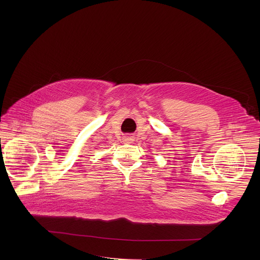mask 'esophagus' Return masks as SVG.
Masks as SVG:
<instances>
[{
  "instance_id": "1",
  "label": "esophagus",
  "mask_w": 260,
  "mask_h": 260,
  "mask_svg": "<svg viewBox=\"0 0 260 260\" xmlns=\"http://www.w3.org/2000/svg\"><path fill=\"white\" fill-rule=\"evenodd\" d=\"M123 140H124V142H126V143H132L134 141L133 137H129V136H126V137L123 138Z\"/></svg>"
}]
</instances>
